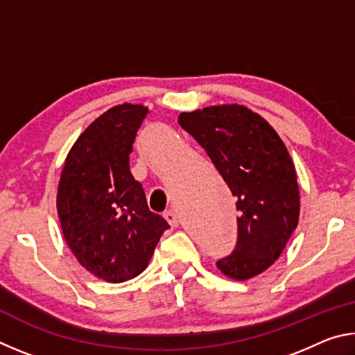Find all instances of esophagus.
<instances>
[{"instance_id": "esophagus-1", "label": "esophagus", "mask_w": 355, "mask_h": 355, "mask_svg": "<svg viewBox=\"0 0 355 355\" xmlns=\"http://www.w3.org/2000/svg\"><path fill=\"white\" fill-rule=\"evenodd\" d=\"M164 218L167 222H169L171 227H178V216L175 211H173V209H167V211L164 213Z\"/></svg>"}]
</instances>
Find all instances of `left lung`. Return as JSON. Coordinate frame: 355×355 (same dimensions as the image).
Wrapping results in <instances>:
<instances>
[{
  "mask_svg": "<svg viewBox=\"0 0 355 355\" xmlns=\"http://www.w3.org/2000/svg\"><path fill=\"white\" fill-rule=\"evenodd\" d=\"M178 123L211 158L236 197L238 239L216 264L245 280L271 266L299 220L296 171L284 142L261 116L241 105L180 114Z\"/></svg>",
  "mask_w": 355,
  "mask_h": 355,
  "instance_id": "left-lung-1",
  "label": "left lung"
}]
</instances>
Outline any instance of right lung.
<instances>
[{
    "label": "right lung",
    "mask_w": 355,
    "mask_h": 355,
    "mask_svg": "<svg viewBox=\"0 0 355 355\" xmlns=\"http://www.w3.org/2000/svg\"><path fill=\"white\" fill-rule=\"evenodd\" d=\"M148 110L119 105L92 122L65 159L58 214L69 248L95 277L120 284L147 268L169 224L148 209L130 153Z\"/></svg>",
    "instance_id": "right-lung-1"
}]
</instances>
